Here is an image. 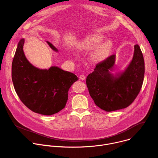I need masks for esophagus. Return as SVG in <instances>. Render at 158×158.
Returning <instances> with one entry per match:
<instances>
[{
  "mask_svg": "<svg viewBox=\"0 0 158 158\" xmlns=\"http://www.w3.org/2000/svg\"><path fill=\"white\" fill-rule=\"evenodd\" d=\"M79 78H80V80H84L85 79V75H80Z\"/></svg>",
  "mask_w": 158,
  "mask_h": 158,
  "instance_id": "obj_1",
  "label": "esophagus"
}]
</instances>
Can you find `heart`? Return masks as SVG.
Masks as SVG:
<instances>
[{
	"instance_id": "obj_1",
	"label": "heart",
	"mask_w": 158,
	"mask_h": 158,
	"mask_svg": "<svg viewBox=\"0 0 158 158\" xmlns=\"http://www.w3.org/2000/svg\"><path fill=\"white\" fill-rule=\"evenodd\" d=\"M104 37L101 34H91L85 37L78 45L79 50L82 51H90L94 47L92 52V58L97 63L105 61L109 56L112 44L110 40L101 42Z\"/></svg>"
}]
</instances>
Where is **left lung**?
I'll return each mask as SVG.
<instances>
[{
	"mask_svg": "<svg viewBox=\"0 0 158 158\" xmlns=\"http://www.w3.org/2000/svg\"><path fill=\"white\" fill-rule=\"evenodd\" d=\"M116 55L109 56L96 65L86 83L95 105L106 111H113L130 106L139 94L144 80V61L138 45H135L131 62L124 71L112 73Z\"/></svg>",
	"mask_w": 158,
	"mask_h": 158,
	"instance_id": "8db88e82",
	"label": "left lung"
}]
</instances>
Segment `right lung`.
<instances>
[{
	"mask_svg": "<svg viewBox=\"0 0 158 158\" xmlns=\"http://www.w3.org/2000/svg\"><path fill=\"white\" fill-rule=\"evenodd\" d=\"M25 39L17 45L12 65V79L22 102L32 111L52 115L64 109L68 100L69 90L78 80L77 75L55 66L40 69L27 59L23 47ZM50 48L58 50L49 42Z\"/></svg>",
	"mask_w": 158,
	"mask_h": 158,
	"instance_id": "add662e5",
	"label": "right lung"
}]
</instances>
